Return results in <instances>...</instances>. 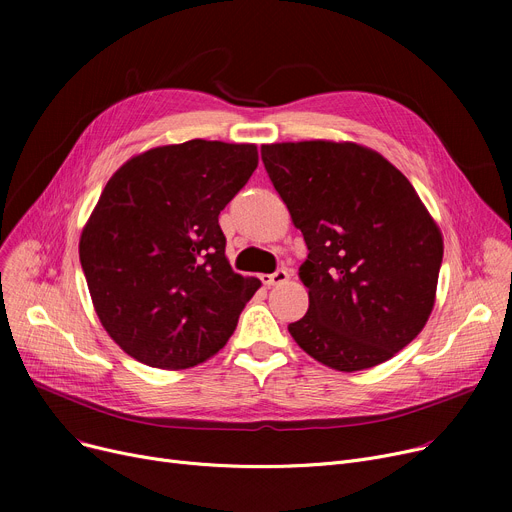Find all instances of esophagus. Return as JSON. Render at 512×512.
<instances>
[{
  "instance_id": "1",
  "label": "esophagus",
  "mask_w": 512,
  "mask_h": 512,
  "mask_svg": "<svg viewBox=\"0 0 512 512\" xmlns=\"http://www.w3.org/2000/svg\"><path fill=\"white\" fill-rule=\"evenodd\" d=\"M286 280H288V270H284V267H280V270H276L274 274L261 276V282L265 286H278V284H284Z\"/></svg>"
}]
</instances>
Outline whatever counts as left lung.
Listing matches in <instances>:
<instances>
[{
	"label": "left lung",
	"instance_id": "1",
	"mask_svg": "<svg viewBox=\"0 0 512 512\" xmlns=\"http://www.w3.org/2000/svg\"><path fill=\"white\" fill-rule=\"evenodd\" d=\"M261 159L309 249V309L290 336L338 371L392 359L434 309L444 253L413 184L355 143L263 145Z\"/></svg>",
	"mask_w": 512,
	"mask_h": 512
}]
</instances>
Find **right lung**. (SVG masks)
<instances>
[{
  "mask_svg": "<svg viewBox=\"0 0 512 512\" xmlns=\"http://www.w3.org/2000/svg\"><path fill=\"white\" fill-rule=\"evenodd\" d=\"M255 145L186 141L130 161L80 236V265L114 342L149 367L186 369L232 336L257 278L226 259L220 211L257 168Z\"/></svg>",
  "mask_w": 512,
  "mask_h": 512,
  "instance_id": "right-lung-1",
  "label": "right lung"
}]
</instances>
